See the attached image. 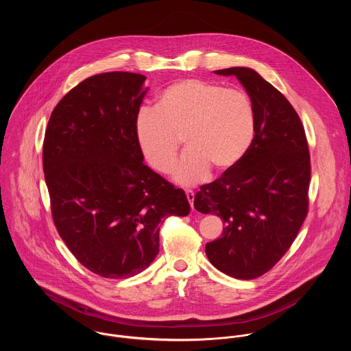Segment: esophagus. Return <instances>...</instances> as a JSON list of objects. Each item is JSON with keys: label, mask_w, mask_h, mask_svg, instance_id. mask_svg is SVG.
I'll return each mask as SVG.
<instances>
[{"label": "esophagus", "mask_w": 351, "mask_h": 351, "mask_svg": "<svg viewBox=\"0 0 351 351\" xmlns=\"http://www.w3.org/2000/svg\"><path fill=\"white\" fill-rule=\"evenodd\" d=\"M185 195H186V199L189 201L191 206L193 208V204H195V192L191 191V189H186V191H185Z\"/></svg>", "instance_id": "1"}]
</instances>
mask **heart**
Here are the masks:
<instances>
[{
	"label": "heart",
	"instance_id": "1",
	"mask_svg": "<svg viewBox=\"0 0 351 351\" xmlns=\"http://www.w3.org/2000/svg\"><path fill=\"white\" fill-rule=\"evenodd\" d=\"M255 135V110L241 89L197 78L181 80L163 89L156 109H142L135 120V136L152 169L167 174L182 138L186 152L174 170L184 185L235 167L247 154Z\"/></svg>",
	"mask_w": 351,
	"mask_h": 351
}]
</instances>
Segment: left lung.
I'll use <instances>...</instances> for the list:
<instances>
[{"label": "left lung", "mask_w": 351, "mask_h": 351, "mask_svg": "<svg viewBox=\"0 0 351 351\" xmlns=\"http://www.w3.org/2000/svg\"><path fill=\"white\" fill-rule=\"evenodd\" d=\"M235 75L255 110V135L243 159L200 186L195 208L217 215L223 234L205 245L209 262L227 276L252 280L269 271L296 239L308 213L311 160L305 131L291 102L249 67Z\"/></svg>", "instance_id": "1"}]
</instances>
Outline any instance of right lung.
I'll list each match as a JSON object with an SVG mask.
<instances>
[{
  "label": "right lung",
  "instance_id": "1",
  "mask_svg": "<svg viewBox=\"0 0 351 351\" xmlns=\"http://www.w3.org/2000/svg\"><path fill=\"white\" fill-rule=\"evenodd\" d=\"M145 81L128 71L86 78L53 108L45 135L53 224L78 262L105 278L149 267L160 224L191 210L185 192L143 163L135 120Z\"/></svg>",
  "mask_w": 351,
  "mask_h": 351
}]
</instances>
